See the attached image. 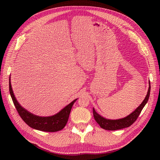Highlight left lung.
<instances>
[{
    "instance_id": "obj_1",
    "label": "left lung",
    "mask_w": 160,
    "mask_h": 160,
    "mask_svg": "<svg viewBox=\"0 0 160 160\" xmlns=\"http://www.w3.org/2000/svg\"><path fill=\"white\" fill-rule=\"evenodd\" d=\"M149 89L147 93V95L145 98L143 102L140 104L139 107L135 109L133 112L130 113L127 117H125L122 119H105V118L101 116L99 114L96 112L95 109H93V113L95 120L97 122L101 128H103L106 130H118L123 129L125 128H128L130 125H132L136 119H138V116L139 115L140 113H141L142 110L144 108V106L147 103L148 101L149 98L150 94V89H151V86H150V83H149Z\"/></svg>"
}]
</instances>
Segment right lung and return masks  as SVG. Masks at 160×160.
<instances>
[{"label":"right lung","instance_id":"right-lung-1","mask_svg":"<svg viewBox=\"0 0 160 160\" xmlns=\"http://www.w3.org/2000/svg\"><path fill=\"white\" fill-rule=\"evenodd\" d=\"M9 91L12 99L13 103L18 111L19 115L22 119L28 126L39 131L47 132H55L63 129L68 122L69 114L71 112L72 105L77 101L75 99L71 103L67 105L66 107L61 109L57 114L49 116V117H41L34 115L18 103L17 100L13 93V91L11 83V77H9Z\"/></svg>","mask_w":160,"mask_h":160}]
</instances>
